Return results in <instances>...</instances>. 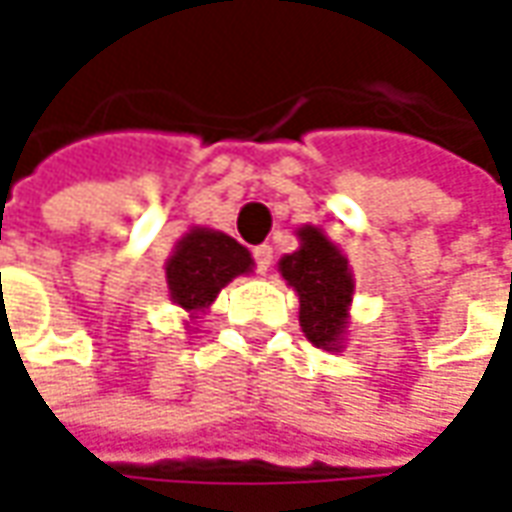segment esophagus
<instances>
[{
	"label": "esophagus",
	"instance_id": "esophagus-1",
	"mask_svg": "<svg viewBox=\"0 0 512 512\" xmlns=\"http://www.w3.org/2000/svg\"><path fill=\"white\" fill-rule=\"evenodd\" d=\"M253 262H256V270H259V273H267V270H270V262H273V247H253Z\"/></svg>",
	"mask_w": 512,
	"mask_h": 512
}]
</instances>
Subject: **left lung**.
<instances>
[{
  "instance_id": "left-lung-1",
  "label": "left lung",
  "mask_w": 512,
  "mask_h": 512,
  "mask_svg": "<svg viewBox=\"0 0 512 512\" xmlns=\"http://www.w3.org/2000/svg\"><path fill=\"white\" fill-rule=\"evenodd\" d=\"M302 247L279 262L287 285L299 293V322L310 342L336 350L347 325L353 279L347 259L325 239L319 227H302Z\"/></svg>"
}]
</instances>
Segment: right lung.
<instances>
[{
	"label": "right lung",
	"instance_id": "add662e5",
	"mask_svg": "<svg viewBox=\"0 0 512 512\" xmlns=\"http://www.w3.org/2000/svg\"><path fill=\"white\" fill-rule=\"evenodd\" d=\"M250 265V253L236 239L213 230H190L165 267L170 299L185 310H202Z\"/></svg>",
	"mask_w": 512,
	"mask_h": 512
}]
</instances>
